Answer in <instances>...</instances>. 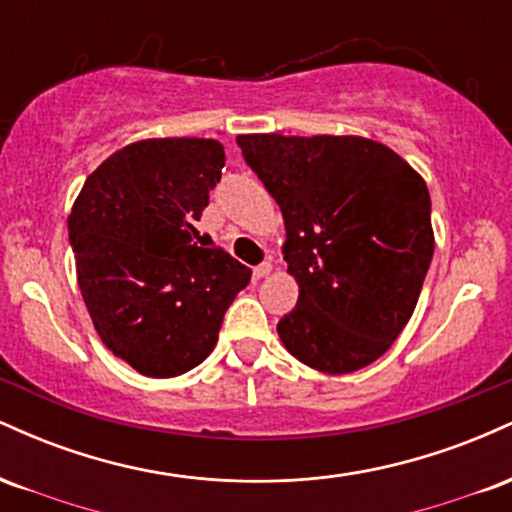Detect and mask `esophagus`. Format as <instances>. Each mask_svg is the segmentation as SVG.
Segmentation results:
<instances>
[{"instance_id":"1","label":"esophagus","mask_w":512,"mask_h":512,"mask_svg":"<svg viewBox=\"0 0 512 512\" xmlns=\"http://www.w3.org/2000/svg\"><path fill=\"white\" fill-rule=\"evenodd\" d=\"M269 274H272V264L269 262H262L260 267H255V272H252L255 279H264V276H269Z\"/></svg>"}]
</instances>
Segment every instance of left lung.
I'll return each mask as SVG.
<instances>
[{
  "mask_svg": "<svg viewBox=\"0 0 512 512\" xmlns=\"http://www.w3.org/2000/svg\"><path fill=\"white\" fill-rule=\"evenodd\" d=\"M236 142L284 214L281 252L301 289L276 325L286 351L330 375L378 361L414 315L433 257L424 178L354 134Z\"/></svg>",
  "mask_w": 512,
  "mask_h": 512,
  "instance_id": "left-lung-1",
  "label": "left lung"
}]
</instances>
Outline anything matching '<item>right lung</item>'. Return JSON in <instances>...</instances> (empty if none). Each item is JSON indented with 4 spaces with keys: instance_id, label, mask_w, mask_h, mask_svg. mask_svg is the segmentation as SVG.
Listing matches in <instances>:
<instances>
[{
    "instance_id": "add662e5",
    "label": "right lung",
    "mask_w": 512,
    "mask_h": 512,
    "mask_svg": "<svg viewBox=\"0 0 512 512\" xmlns=\"http://www.w3.org/2000/svg\"><path fill=\"white\" fill-rule=\"evenodd\" d=\"M226 163L216 139L132 142L88 175L69 243L98 337L149 378L187 373L214 351L250 269L195 243L209 190Z\"/></svg>"
}]
</instances>
